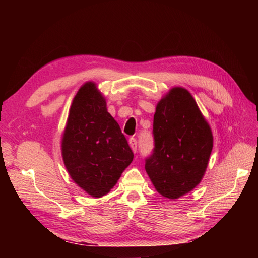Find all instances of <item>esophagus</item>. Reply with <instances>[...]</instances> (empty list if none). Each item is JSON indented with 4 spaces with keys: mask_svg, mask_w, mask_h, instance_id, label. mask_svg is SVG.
Returning <instances> with one entry per match:
<instances>
[{
    "mask_svg": "<svg viewBox=\"0 0 258 258\" xmlns=\"http://www.w3.org/2000/svg\"><path fill=\"white\" fill-rule=\"evenodd\" d=\"M129 145H130V147H131V150L134 151V153H137V147H138L137 139L130 138V139H129Z\"/></svg>",
    "mask_w": 258,
    "mask_h": 258,
    "instance_id": "1",
    "label": "esophagus"
}]
</instances>
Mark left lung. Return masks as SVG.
<instances>
[{"label":"left lung","mask_w":258,"mask_h":258,"mask_svg":"<svg viewBox=\"0 0 258 258\" xmlns=\"http://www.w3.org/2000/svg\"><path fill=\"white\" fill-rule=\"evenodd\" d=\"M153 137L146 173L163 197L177 199L200 183L213 147L209 124L186 89H171L157 104Z\"/></svg>","instance_id":"1"}]
</instances>
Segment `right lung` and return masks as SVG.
I'll return each mask as SVG.
<instances>
[{
	"mask_svg": "<svg viewBox=\"0 0 258 258\" xmlns=\"http://www.w3.org/2000/svg\"><path fill=\"white\" fill-rule=\"evenodd\" d=\"M62 157L73 181L92 197L110 191L134 153L93 83L76 93L62 139Z\"/></svg>",
	"mask_w": 258,
	"mask_h": 258,
	"instance_id": "obj_1",
	"label": "right lung"
}]
</instances>
